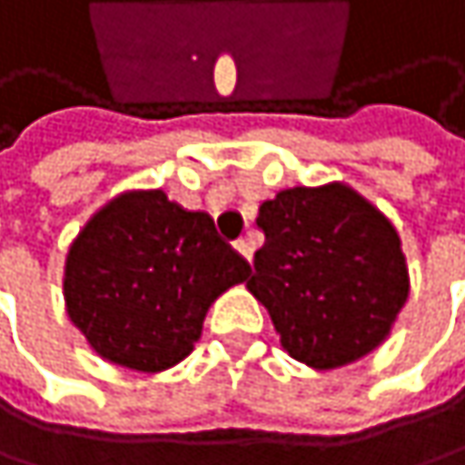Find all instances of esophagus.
<instances>
[{
	"instance_id": "esophagus-1",
	"label": "esophagus",
	"mask_w": 465,
	"mask_h": 465,
	"mask_svg": "<svg viewBox=\"0 0 465 465\" xmlns=\"http://www.w3.org/2000/svg\"><path fill=\"white\" fill-rule=\"evenodd\" d=\"M237 251L242 253V259H245V262H251V259H253V242H251L248 237H245V240H237Z\"/></svg>"
}]
</instances>
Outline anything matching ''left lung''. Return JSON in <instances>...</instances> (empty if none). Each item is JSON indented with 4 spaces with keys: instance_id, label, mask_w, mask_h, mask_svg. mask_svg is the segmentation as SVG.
Returning a JSON list of instances; mask_svg holds the SVG:
<instances>
[{
    "instance_id": "obj_1",
    "label": "left lung",
    "mask_w": 465,
    "mask_h": 465,
    "mask_svg": "<svg viewBox=\"0 0 465 465\" xmlns=\"http://www.w3.org/2000/svg\"><path fill=\"white\" fill-rule=\"evenodd\" d=\"M251 294L270 311L281 346L316 371L379 349L409 300L395 225L343 182L289 187L256 217Z\"/></svg>"
}]
</instances>
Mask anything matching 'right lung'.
I'll return each mask as SVG.
<instances>
[{
    "label": "right lung",
    "instance_id": "1",
    "mask_svg": "<svg viewBox=\"0 0 465 465\" xmlns=\"http://www.w3.org/2000/svg\"><path fill=\"white\" fill-rule=\"evenodd\" d=\"M248 275L206 212H187L163 190H127L73 240L62 286L67 316L97 357L160 373L193 351L209 305Z\"/></svg>",
    "mask_w": 465,
    "mask_h": 465
}]
</instances>
